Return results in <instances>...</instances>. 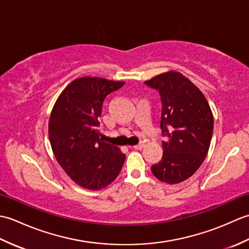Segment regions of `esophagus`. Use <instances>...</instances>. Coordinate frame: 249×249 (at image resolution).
<instances>
[{"label":"esophagus","mask_w":249,"mask_h":249,"mask_svg":"<svg viewBox=\"0 0 249 249\" xmlns=\"http://www.w3.org/2000/svg\"><path fill=\"white\" fill-rule=\"evenodd\" d=\"M143 146H144V143H143V142H140V143L134 145L133 147H134V149H136V150H140V149H142V147H143Z\"/></svg>","instance_id":"1"}]
</instances>
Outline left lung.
<instances>
[{
  "mask_svg": "<svg viewBox=\"0 0 249 249\" xmlns=\"http://www.w3.org/2000/svg\"><path fill=\"white\" fill-rule=\"evenodd\" d=\"M160 95L161 160L151 167L161 182L178 184L198 170L209 152L214 119L203 93L182 73L168 71L144 82Z\"/></svg>",
  "mask_w": 249,
  "mask_h": 249,
  "instance_id": "left-lung-1",
  "label": "left lung"
}]
</instances>
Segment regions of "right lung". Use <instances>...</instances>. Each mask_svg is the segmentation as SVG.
I'll list each match as a JSON object with an SVG mask.
<instances>
[{"label":"right lung","instance_id":"obj_1","mask_svg":"<svg viewBox=\"0 0 249 249\" xmlns=\"http://www.w3.org/2000/svg\"><path fill=\"white\" fill-rule=\"evenodd\" d=\"M125 82L82 77L57 98L49 120V140L57 162L81 187L98 190L119 176L125 154L104 142L98 130L103 103Z\"/></svg>","mask_w":249,"mask_h":249}]
</instances>
